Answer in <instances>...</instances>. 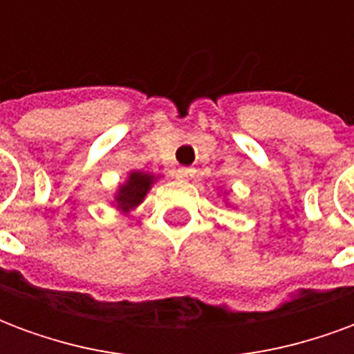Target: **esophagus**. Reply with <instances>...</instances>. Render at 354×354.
Returning a JSON list of instances; mask_svg holds the SVG:
<instances>
[{
    "mask_svg": "<svg viewBox=\"0 0 354 354\" xmlns=\"http://www.w3.org/2000/svg\"><path fill=\"white\" fill-rule=\"evenodd\" d=\"M178 178H182V180H192L193 169H187V167H182V169H178Z\"/></svg>",
    "mask_w": 354,
    "mask_h": 354,
    "instance_id": "esophagus-1",
    "label": "esophagus"
}]
</instances>
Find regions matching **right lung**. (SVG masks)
Segmentation results:
<instances>
[{"label":"right lung","instance_id":"1","mask_svg":"<svg viewBox=\"0 0 354 354\" xmlns=\"http://www.w3.org/2000/svg\"><path fill=\"white\" fill-rule=\"evenodd\" d=\"M157 178L153 174L147 172H140V170H132L127 182L123 185H119V192L115 195V207L123 212H131L138 207L140 203L144 201L147 192L151 189V185Z\"/></svg>","mask_w":354,"mask_h":354}]
</instances>
